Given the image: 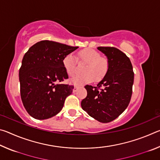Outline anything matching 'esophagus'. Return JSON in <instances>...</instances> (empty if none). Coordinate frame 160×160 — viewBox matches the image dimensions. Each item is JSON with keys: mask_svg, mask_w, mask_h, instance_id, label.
<instances>
[{"mask_svg": "<svg viewBox=\"0 0 160 160\" xmlns=\"http://www.w3.org/2000/svg\"><path fill=\"white\" fill-rule=\"evenodd\" d=\"M78 88H79V86H78V85H75V86L74 87V89H73V92H76V91L78 90Z\"/></svg>", "mask_w": 160, "mask_h": 160, "instance_id": "1", "label": "esophagus"}]
</instances>
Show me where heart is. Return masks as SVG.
<instances>
[{"label":"heart","mask_w":160,"mask_h":160,"mask_svg":"<svg viewBox=\"0 0 160 160\" xmlns=\"http://www.w3.org/2000/svg\"><path fill=\"white\" fill-rule=\"evenodd\" d=\"M78 60L80 63H85L82 68L83 73L75 75L71 78V82L75 85H81L94 82H99L107 76L109 70L108 59L98 51L91 48L80 51L78 53ZM63 65L68 75H73L77 71L76 58L72 53L66 55L63 59Z\"/></svg>","instance_id":"heart-1"}]
</instances>
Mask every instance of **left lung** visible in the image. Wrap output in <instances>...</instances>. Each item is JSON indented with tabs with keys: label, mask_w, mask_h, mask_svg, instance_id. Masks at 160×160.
Instances as JSON below:
<instances>
[{
	"label": "left lung",
	"mask_w": 160,
	"mask_h": 160,
	"mask_svg": "<svg viewBox=\"0 0 160 160\" xmlns=\"http://www.w3.org/2000/svg\"><path fill=\"white\" fill-rule=\"evenodd\" d=\"M107 56L109 70L97 87L87 85L88 94L81 107L102 123H109L120 116L128 106L132 93L134 72L129 58L115 47H99Z\"/></svg>",
	"instance_id": "obj_1"
}]
</instances>
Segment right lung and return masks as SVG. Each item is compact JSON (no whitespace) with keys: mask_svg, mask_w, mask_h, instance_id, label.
Returning <instances> with one entry per match:
<instances>
[{"mask_svg":"<svg viewBox=\"0 0 160 160\" xmlns=\"http://www.w3.org/2000/svg\"><path fill=\"white\" fill-rule=\"evenodd\" d=\"M78 48L43 40L25 53L19 70L20 96L32 117L42 120L61 112L74 88L73 85L62 84L68 78L63 59Z\"/></svg>","mask_w":160,"mask_h":160,"instance_id":"1","label":"right lung"}]
</instances>
